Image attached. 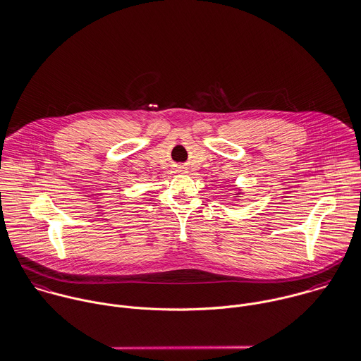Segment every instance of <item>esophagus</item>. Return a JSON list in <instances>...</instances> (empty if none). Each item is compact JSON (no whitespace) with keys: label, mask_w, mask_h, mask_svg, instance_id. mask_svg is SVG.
I'll return each mask as SVG.
<instances>
[{"label":"esophagus","mask_w":361,"mask_h":361,"mask_svg":"<svg viewBox=\"0 0 361 361\" xmlns=\"http://www.w3.org/2000/svg\"><path fill=\"white\" fill-rule=\"evenodd\" d=\"M180 171H184V170H180Z\"/></svg>","instance_id":"1"}]
</instances>
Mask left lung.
<instances>
[{"mask_svg": "<svg viewBox=\"0 0 361 361\" xmlns=\"http://www.w3.org/2000/svg\"><path fill=\"white\" fill-rule=\"evenodd\" d=\"M233 195H235V198H236V200H239V198L243 195V192H242L240 190H238V191H236Z\"/></svg>", "mask_w": 361, "mask_h": 361, "instance_id": "8db88e82", "label": "left lung"}]
</instances>
